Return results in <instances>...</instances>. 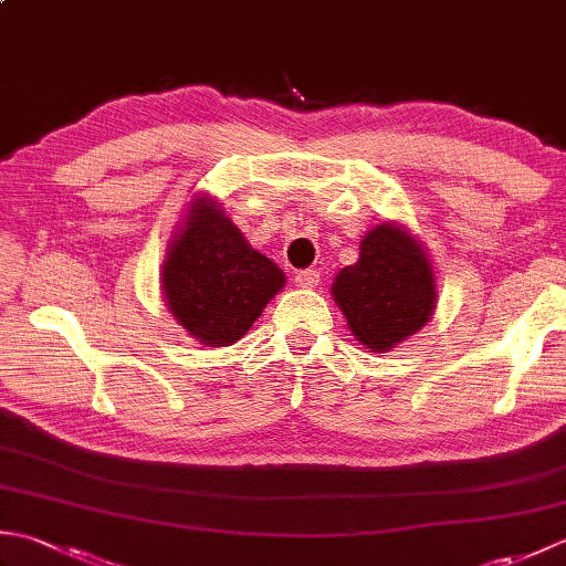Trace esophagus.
Listing matches in <instances>:
<instances>
[{"instance_id":"1","label":"esophagus","mask_w":566,"mask_h":566,"mask_svg":"<svg viewBox=\"0 0 566 566\" xmlns=\"http://www.w3.org/2000/svg\"><path fill=\"white\" fill-rule=\"evenodd\" d=\"M294 282L296 286H302V290H314V286H318V272L316 270H298L294 274Z\"/></svg>"}]
</instances>
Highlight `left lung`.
Returning <instances> with one entry per match:
<instances>
[{
	"label": "left lung",
	"mask_w": 566,
	"mask_h": 566,
	"mask_svg": "<svg viewBox=\"0 0 566 566\" xmlns=\"http://www.w3.org/2000/svg\"><path fill=\"white\" fill-rule=\"evenodd\" d=\"M355 340L369 353H389L432 318L436 270L423 243L406 226L384 221L359 240V258L331 286Z\"/></svg>",
	"instance_id": "8db88e82"
}]
</instances>
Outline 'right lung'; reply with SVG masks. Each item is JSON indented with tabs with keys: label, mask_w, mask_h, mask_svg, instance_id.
<instances>
[{
	"label": "right lung",
	"mask_w": 566,
	"mask_h": 566,
	"mask_svg": "<svg viewBox=\"0 0 566 566\" xmlns=\"http://www.w3.org/2000/svg\"><path fill=\"white\" fill-rule=\"evenodd\" d=\"M286 276L252 248L219 201L197 195L170 238L160 290L172 318L207 347H226L252 328Z\"/></svg>",
	"instance_id": "right-lung-1"
}]
</instances>
